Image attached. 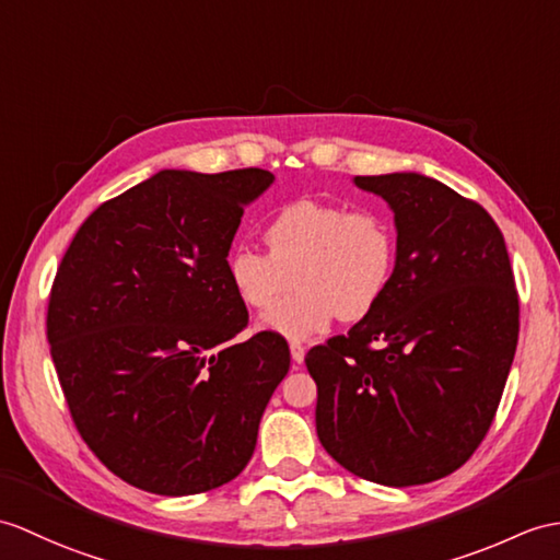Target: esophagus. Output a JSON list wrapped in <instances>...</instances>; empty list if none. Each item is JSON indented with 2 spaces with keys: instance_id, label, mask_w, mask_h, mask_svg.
I'll list each match as a JSON object with an SVG mask.
<instances>
[{
  "instance_id": "34e87169",
  "label": "esophagus",
  "mask_w": 560,
  "mask_h": 560,
  "mask_svg": "<svg viewBox=\"0 0 560 560\" xmlns=\"http://www.w3.org/2000/svg\"><path fill=\"white\" fill-rule=\"evenodd\" d=\"M291 358L295 365H301V362L305 360V346L301 341H291Z\"/></svg>"
}]
</instances>
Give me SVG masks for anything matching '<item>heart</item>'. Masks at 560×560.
<instances>
[{"label": "heart", "mask_w": 560, "mask_h": 560, "mask_svg": "<svg viewBox=\"0 0 560 560\" xmlns=\"http://www.w3.org/2000/svg\"><path fill=\"white\" fill-rule=\"evenodd\" d=\"M265 243L269 253L236 245L226 275L243 305L267 310L295 273L302 291L259 319L293 341L324 331L336 315L343 322L365 317L392 283L398 255L388 214L317 198L279 207L267 221Z\"/></svg>", "instance_id": "obj_1"}]
</instances>
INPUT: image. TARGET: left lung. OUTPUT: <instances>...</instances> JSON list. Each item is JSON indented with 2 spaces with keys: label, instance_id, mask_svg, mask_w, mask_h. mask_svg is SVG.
Masks as SVG:
<instances>
[{
  "label": "left lung",
  "instance_id": "1",
  "mask_svg": "<svg viewBox=\"0 0 560 560\" xmlns=\"http://www.w3.org/2000/svg\"><path fill=\"white\" fill-rule=\"evenodd\" d=\"M392 207V283L346 336L305 355L317 436L370 482L451 475L489 432L515 358L520 305L503 233L485 207L415 172L355 176Z\"/></svg>",
  "mask_w": 560,
  "mask_h": 560
}]
</instances>
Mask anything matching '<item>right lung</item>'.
I'll list each match as a JSON object with an SVG mask.
<instances>
[{"mask_svg": "<svg viewBox=\"0 0 560 560\" xmlns=\"http://www.w3.org/2000/svg\"><path fill=\"white\" fill-rule=\"evenodd\" d=\"M271 184L265 168H162L100 205L61 259L49 353L78 432L131 487L190 497L253 458L291 350L275 331L233 341L248 310L226 257Z\"/></svg>", "mask_w": 560, "mask_h": 560, "instance_id": "add662e5", "label": "right lung"}]
</instances>
